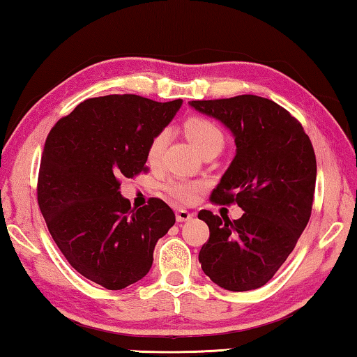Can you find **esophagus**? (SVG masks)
<instances>
[{"mask_svg": "<svg viewBox=\"0 0 357 357\" xmlns=\"http://www.w3.org/2000/svg\"><path fill=\"white\" fill-rule=\"evenodd\" d=\"M192 217H193V214L189 213L187 209H178L176 211V220L178 222H187V220H190Z\"/></svg>", "mask_w": 357, "mask_h": 357, "instance_id": "1", "label": "esophagus"}]
</instances>
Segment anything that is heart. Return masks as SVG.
<instances>
[{"label": "heart", "mask_w": 357, "mask_h": 357, "mask_svg": "<svg viewBox=\"0 0 357 357\" xmlns=\"http://www.w3.org/2000/svg\"><path fill=\"white\" fill-rule=\"evenodd\" d=\"M184 132L185 137L189 138L200 154L209 148H222L223 143H225V137H223V132L220 130L219 126L214 121L203 116H193L187 119L184 123ZM168 140H170V130L168 129H162L159 134L154 135L146 153L149 164L155 165L162 160ZM164 187L173 198H176V200L183 203L192 202L197 192V184L185 179H172Z\"/></svg>", "instance_id": "b5f03b06"}]
</instances>
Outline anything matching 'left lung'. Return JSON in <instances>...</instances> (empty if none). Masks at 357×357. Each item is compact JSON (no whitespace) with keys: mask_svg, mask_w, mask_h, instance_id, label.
I'll return each mask as SVG.
<instances>
[{"mask_svg":"<svg viewBox=\"0 0 357 357\" xmlns=\"http://www.w3.org/2000/svg\"><path fill=\"white\" fill-rule=\"evenodd\" d=\"M200 113L231 130L236 155L211 193L217 204L238 203V220L203 209L209 239L198 259L203 273L229 291L263 287L285 263L309 223L317 159L309 135L285 108L259 96L192 100Z\"/></svg>","mask_w":357,"mask_h":357,"instance_id":"8db88e82","label":"left lung"}]
</instances>
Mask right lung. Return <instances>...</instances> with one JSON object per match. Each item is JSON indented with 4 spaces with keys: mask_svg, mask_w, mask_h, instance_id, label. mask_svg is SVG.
<instances>
[{
    "mask_svg": "<svg viewBox=\"0 0 357 357\" xmlns=\"http://www.w3.org/2000/svg\"><path fill=\"white\" fill-rule=\"evenodd\" d=\"M183 100L135 94L88 99L53 126L42 153L38 203L58 249L77 273L107 289L143 279L154 247L174 225L160 198L130 208L123 178L146 172V153Z\"/></svg>",
    "mask_w": 357,
    "mask_h": 357,
    "instance_id": "1",
    "label": "right lung"
}]
</instances>
